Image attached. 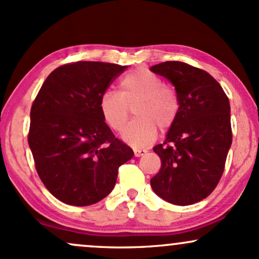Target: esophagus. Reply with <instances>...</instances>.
<instances>
[{"instance_id": "esophagus-1", "label": "esophagus", "mask_w": 259, "mask_h": 259, "mask_svg": "<svg viewBox=\"0 0 259 259\" xmlns=\"http://www.w3.org/2000/svg\"><path fill=\"white\" fill-rule=\"evenodd\" d=\"M146 152H147L146 150H134V154H135V157L144 156V154L146 153Z\"/></svg>"}]
</instances>
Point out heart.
<instances>
[{
  "label": "heart",
  "instance_id": "obj_1",
  "mask_svg": "<svg viewBox=\"0 0 259 259\" xmlns=\"http://www.w3.org/2000/svg\"><path fill=\"white\" fill-rule=\"evenodd\" d=\"M99 108L102 119L114 132L124 129L133 108L136 119L126 126L123 138L133 147L145 148L156 139L157 127L165 132L173 126L180 112V100L159 75L138 68L121 79L119 94L103 92Z\"/></svg>",
  "mask_w": 259,
  "mask_h": 259
}]
</instances>
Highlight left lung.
Masks as SVG:
<instances>
[{
    "mask_svg": "<svg viewBox=\"0 0 259 259\" xmlns=\"http://www.w3.org/2000/svg\"><path fill=\"white\" fill-rule=\"evenodd\" d=\"M175 86L180 112L163 144L153 147L159 171L151 186L159 197L189 206L218 185L233 142L230 103L219 82L200 68L168 61L151 67Z\"/></svg>",
    "mask_w": 259,
    "mask_h": 259,
    "instance_id": "1",
    "label": "left lung"
}]
</instances>
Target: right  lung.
<instances>
[{
    "label": "right lung",
    "mask_w": 259,
    "mask_h": 259,
    "mask_svg": "<svg viewBox=\"0 0 259 259\" xmlns=\"http://www.w3.org/2000/svg\"><path fill=\"white\" fill-rule=\"evenodd\" d=\"M126 65L79 61L47 76L30 111L28 142L46 189L63 203L84 207L112 191L133 150L102 119L103 92Z\"/></svg>",
    "instance_id": "obj_1"
}]
</instances>
